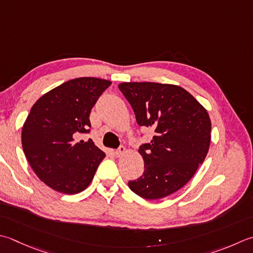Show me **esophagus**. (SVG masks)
Wrapping results in <instances>:
<instances>
[{"instance_id":"1","label":"esophagus","mask_w":253,"mask_h":253,"mask_svg":"<svg viewBox=\"0 0 253 253\" xmlns=\"http://www.w3.org/2000/svg\"><path fill=\"white\" fill-rule=\"evenodd\" d=\"M125 147L124 146H121L120 148H118V149L115 151V156L116 157H121L122 155H124V153H125Z\"/></svg>"}]
</instances>
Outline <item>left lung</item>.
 Instances as JSON below:
<instances>
[{"mask_svg": "<svg viewBox=\"0 0 253 253\" xmlns=\"http://www.w3.org/2000/svg\"><path fill=\"white\" fill-rule=\"evenodd\" d=\"M137 124L153 130L150 142L139 153L145 171L128 182L129 189L146 200H158L180 190L205 160L211 143L210 115L184 88L155 82L121 83Z\"/></svg>", "mask_w": 253, "mask_h": 253, "instance_id": "1", "label": "left lung"}]
</instances>
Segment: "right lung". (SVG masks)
Instances as JSON below:
<instances>
[{
	"label": "right lung",
	"mask_w": 253,
	"mask_h": 253,
	"mask_svg": "<svg viewBox=\"0 0 253 253\" xmlns=\"http://www.w3.org/2000/svg\"><path fill=\"white\" fill-rule=\"evenodd\" d=\"M112 84L97 78H78L62 83L39 98L24 123L22 146L36 175L52 190L77 194L90 185L105 158L92 139L90 113Z\"/></svg>",
	"instance_id": "1"
}]
</instances>
